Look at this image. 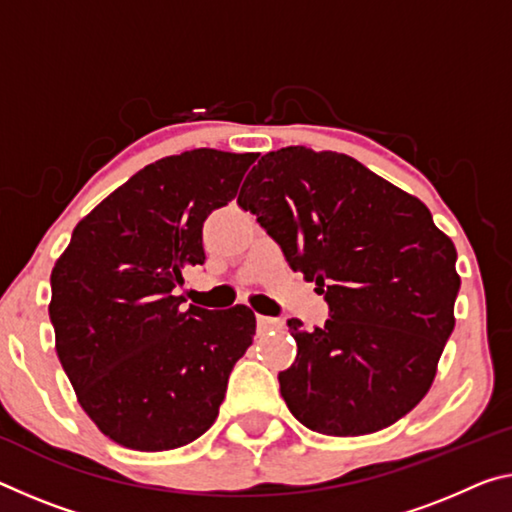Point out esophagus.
I'll list each match as a JSON object with an SVG mask.
<instances>
[{"label": "esophagus", "instance_id": "34e87169", "mask_svg": "<svg viewBox=\"0 0 512 512\" xmlns=\"http://www.w3.org/2000/svg\"><path fill=\"white\" fill-rule=\"evenodd\" d=\"M282 328V321L273 319V316H257V330L262 332V335H266V332H273V330H280Z\"/></svg>", "mask_w": 512, "mask_h": 512}]
</instances>
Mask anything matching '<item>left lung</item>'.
<instances>
[{"label": "left lung", "mask_w": 512, "mask_h": 512, "mask_svg": "<svg viewBox=\"0 0 512 512\" xmlns=\"http://www.w3.org/2000/svg\"><path fill=\"white\" fill-rule=\"evenodd\" d=\"M239 207L316 282L326 326H287L296 362L278 373L300 424L337 437L376 433L424 399L451 337L456 246L424 202L348 154L289 145L264 154Z\"/></svg>", "instance_id": "1"}]
</instances>
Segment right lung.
Here are the masks:
<instances>
[{"label":"right lung","mask_w":512,"mask_h":512,"mask_svg":"<svg viewBox=\"0 0 512 512\" xmlns=\"http://www.w3.org/2000/svg\"><path fill=\"white\" fill-rule=\"evenodd\" d=\"M257 157L198 148L154 161L81 218L54 264L63 371L95 426L127 449L168 451L205 433L253 344L250 307L184 310L175 289L186 266L205 264L202 223Z\"/></svg>","instance_id":"1"}]
</instances>
